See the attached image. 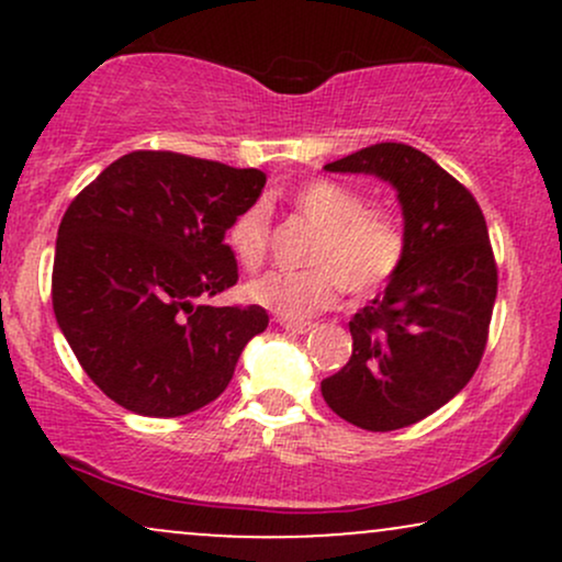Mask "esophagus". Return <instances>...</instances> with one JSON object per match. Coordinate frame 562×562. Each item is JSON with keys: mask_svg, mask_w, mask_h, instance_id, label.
I'll list each match as a JSON object with an SVG mask.
<instances>
[{"mask_svg": "<svg viewBox=\"0 0 562 562\" xmlns=\"http://www.w3.org/2000/svg\"><path fill=\"white\" fill-rule=\"evenodd\" d=\"M280 327L282 330H288V333H299V335H303V333H308L312 330V322H293V319H280Z\"/></svg>", "mask_w": 562, "mask_h": 562, "instance_id": "obj_1", "label": "esophagus"}]
</instances>
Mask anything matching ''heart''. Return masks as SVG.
I'll return each mask as SVG.
<instances>
[{
  "instance_id": "b5f03b06",
  "label": "heart",
  "mask_w": 562,
  "mask_h": 562,
  "mask_svg": "<svg viewBox=\"0 0 562 562\" xmlns=\"http://www.w3.org/2000/svg\"><path fill=\"white\" fill-rule=\"evenodd\" d=\"M290 209L312 229L306 272H269L245 285V295L282 319H303L338 301L340 288L372 295L398 274L406 235L398 216L364 205L362 192L333 179H312L290 192ZM229 250L243 267L256 269L267 256L269 211L250 205L232 222Z\"/></svg>"
}]
</instances>
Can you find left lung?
<instances>
[{"mask_svg":"<svg viewBox=\"0 0 562 562\" xmlns=\"http://www.w3.org/2000/svg\"><path fill=\"white\" fill-rule=\"evenodd\" d=\"M325 169L372 173L396 190L406 254L383 293L348 322L351 359L322 380V396L357 428H406L454 398L481 364L496 299L486 218L451 173L402 142Z\"/></svg>","mask_w":562,"mask_h":562,"instance_id":"8db88e82","label":"left lung"}]
</instances>
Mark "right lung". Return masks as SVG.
Masks as SVG:
<instances>
[{
	"label": "right lung",
	"instance_id": "obj_1",
	"mask_svg": "<svg viewBox=\"0 0 562 562\" xmlns=\"http://www.w3.org/2000/svg\"><path fill=\"white\" fill-rule=\"evenodd\" d=\"M259 169L137 150L113 160L57 229L53 308L94 385L128 412L182 417L227 389L261 306L198 299L237 282L224 235L261 195Z\"/></svg>",
	"mask_w": 562,
	"mask_h": 562
}]
</instances>
